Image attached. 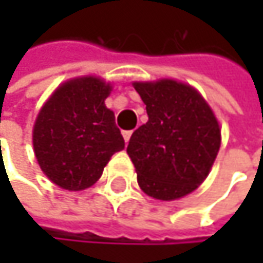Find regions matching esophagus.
I'll return each mask as SVG.
<instances>
[{
    "instance_id": "1",
    "label": "esophagus",
    "mask_w": 263,
    "mask_h": 263,
    "mask_svg": "<svg viewBox=\"0 0 263 263\" xmlns=\"http://www.w3.org/2000/svg\"><path fill=\"white\" fill-rule=\"evenodd\" d=\"M131 135H132V131H123V138H125V141H126V143L129 141Z\"/></svg>"
}]
</instances>
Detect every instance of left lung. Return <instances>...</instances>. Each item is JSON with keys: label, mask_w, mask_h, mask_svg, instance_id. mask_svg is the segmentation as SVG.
<instances>
[{"label": "left lung", "mask_w": 263, "mask_h": 263, "mask_svg": "<svg viewBox=\"0 0 263 263\" xmlns=\"http://www.w3.org/2000/svg\"><path fill=\"white\" fill-rule=\"evenodd\" d=\"M147 123L132 134L128 155L138 185L152 198L171 201L205 180L221 146L215 114L189 85L175 80L137 82Z\"/></svg>", "instance_id": "8db88e82"}]
</instances>
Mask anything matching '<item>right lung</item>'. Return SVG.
Masks as SVG:
<instances>
[{
    "label": "right lung",
    "instance_id": "obj_1",
    "mask_svg": "<svg viewBox=\"0 0 263 263\" xmlns=\"http://www.w3.org/2000/svg\"><path fill=\"white\" fill-rule=\"evenodd\" d=\"M111 86L79 78L59 86L37 114L33 147L42 172L62 189L96 183L109 158L125 149L116 117L105 106Z\"/></svg>",
    "mask_w": 263,
    "mask_h": 263
}]
</instances>
